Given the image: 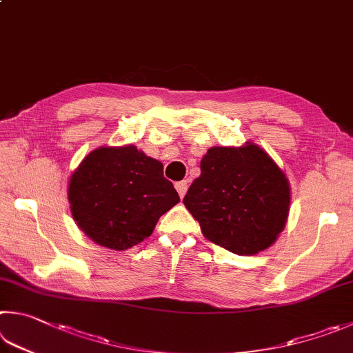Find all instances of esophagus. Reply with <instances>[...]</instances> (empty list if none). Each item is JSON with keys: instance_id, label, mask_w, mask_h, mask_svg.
Segmentation results:
<instances>
[{"instance_id": "obj_1", "label": "esophagus", "mask_w": 353, "mask_h": 353, "mask_svg": "<svg viewBox=\"0 0 353 353\" xmlns=\"http://www.w3.org/2000/svg\"><path fill=\"white\" fill-rule=\"evenodd\" d=\"M176 190L177 193L181 197H183L187 194V190H188V182L187 181H181V182H176Z\"/></svg>"}]
</instances>
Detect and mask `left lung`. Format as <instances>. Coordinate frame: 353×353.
Here are the masks:
<instances>
[{"instance_id":"left-lung-1","label":"left lung","mask_w":353,"mask_h":353,"mask_svg":"<svg viewBox=\"0 0 353 353\" xmlns=\"http://www.w3.org/2000/svg\"><path fill=\"white\" fill-rule=\"evenodd\" d=\"M205 238L239 256L278 239L290 210V185L267 152L252 142L214 146L183 197Z\"/></svg>"}]
</instances>
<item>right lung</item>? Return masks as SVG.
I'll return each instance as SVG.
<instances>
[{"instance_id":"right-lung-1","label":"right lung","mask_w":353,"mask_h":353,"mask_svg":"<svg viewBox=\"0 0 353 353\" xmlns=\"http://www.w3.org/2000/svg\"><path fill=\"white\" fill-rule=\"evenodd\" d=\"M68 199L81 232L119 252L150 238L159 217L181 201L163 165L134 145L89 152L69 179Z\"/></svg>"}]
</instances>
